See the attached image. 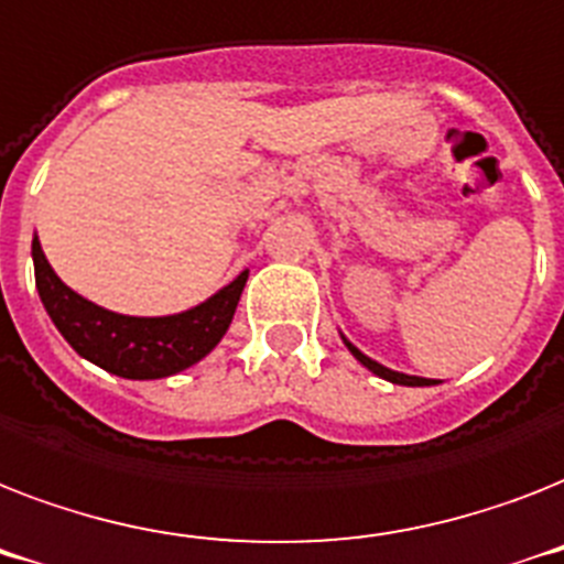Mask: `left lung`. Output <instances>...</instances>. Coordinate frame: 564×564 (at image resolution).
Here are the masks:
<instances>
[{
  "instance_id": "left-lung-1",
  "label": "left lung",
  "mask_w": 564,
  "mask_h": 564,
  "mask_svg": "<svg viewBox=\"0 0 564 564\" xmlns=\"http://www.w3.org/2000/svg\"><path fill=\"white\" fill-rule=\"evenodd\" d=\"M346 346H349V352L355 355V358L360 360V364H364V367L369 369V372H376V376H381V378H387V381H393V384H404V387H427V384H434V381H431V378H419V376H404V372H393V369H387V367H381V364H378V360H372V358H367V355L360 352V349H355L352 344H349V340H346Z\"/></svg>"
}]
</instances>
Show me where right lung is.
Listing matches in <instances>:
<instances>
[{"label":"right lung","instance_id":"obj_1","mask_svg":"<svg viewBox=\"0 0 564 564\" xmlns=\"http://www.w3.org/2000/svg\"><path fill=\"white\" fill-rule=\"evenodd\" d=\"M31 256L40 300L57 332L69 340L75 352L121 378H165L206 358L227 335L247 282V273H241L204 305L183 314L124 317L98 308L63 285L37 238L31 245Z\"/></svg>","mask_w":564,"mask_h":564}]
</instances>
